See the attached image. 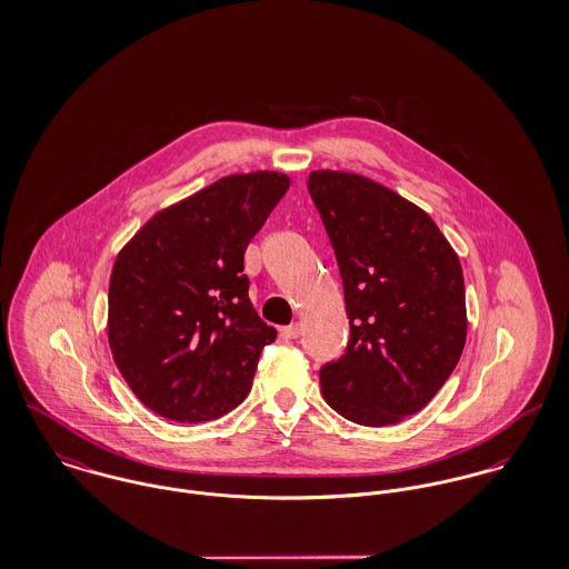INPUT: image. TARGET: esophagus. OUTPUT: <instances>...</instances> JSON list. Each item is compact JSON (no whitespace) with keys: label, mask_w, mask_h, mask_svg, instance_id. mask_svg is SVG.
<instances>
[{"label":"esophagus","mask_w":569,"mask_h":569,"mask_svg":"<svg viewBox=\"0 0 569 569\" xmlns=\"http://www.w3.org/2000/svg\"><path fill=\"white\" fill-rule=\"evenodd\" d=\"M300 335H302V325H300V322L280 328V337H282V339H298Z\"/></svg>","instance_id":"obj_1"}]
</instances>
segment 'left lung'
Here are the masks:
<instances>
[{
	"label": "left lung",
	"mask_w": 569,
	"mask_h": 569,
	"mask_svg": "<svg viewBox=\"0 0 569 569\" xmlns=\"http://www.w3.org/2000/svg\"><path fill=\"white\" fill-rule=\"evenodd\" d=\"M307 186L350 320L343 355L320 368L322 395L357 425H395L436 397L462 355L460 260L427 212L372 179L316 170Z\"/></svg>",
	"instance_id": "8db88e82"
}]
</instances>
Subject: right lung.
<instances>
[{
	"label": "right lung",
	"instance_id": "add662e5",
	"mask_svg": "<svg viewBox=\"0 0 569 569\" xmlns=\"http://www.w3.org/2000/svg\"><path fill=\"white\" fill-rule=\"evenodd\" d=\"M289 190L282 172L230 174L158 212L118 253L109 346L133 395L177 422L241 406L276 339L249 302L244 249Z\"/></svg>",
	"mask_w": 569,
	"mask_h": 569
}]
</instances>
